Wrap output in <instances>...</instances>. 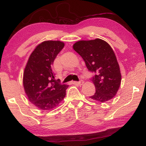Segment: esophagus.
Returning <instances> with one entry per match:
<instances>
[{
  "label": "esophagus",
  "mask_w": 146,
  "mask_h": 146,
  "mask_svg": "<svg viewBox=\"0 0 146 146\" xmlns=\"http://www.w3.org/2000/svg\"><path fill=\"white\" fill-rule=\"evenodd\" d=\"M75 83V84H78V85H82L83 84V83H84V81H83V80H80V81H78V82H74Z\"/></svg>",
  "instance_id": "obj_1"
}]
</instances>
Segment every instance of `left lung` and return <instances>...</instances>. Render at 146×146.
<instances>
[{
	"instance_id": "1",
	"label": "left lung",
	"mask_w": 146,
	"mask_h": 146,
	"mask_svg": "<svg viewBox=\"0 0 146 146\" xmlns=\"http://www.w3.org/2000/svg\"><path fill=\"white\" fill-rule=\"evenodd\" d=\"M73 48L84 60L88 70L95 73L92 80L96 93L90 98L101 103L112 99L118 91L121 75L114 52L109 44L98 38L78 41Z\"/></svg>"
}]
</instances>
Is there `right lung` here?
I'll list each match as a JSON object with an SVG mask.
<instances>
[{
    "mask_svg": "<svg viewBox=\"0 0 146 146\" xmlns=\"http://www.w3.org/2000/svg\"><path fill=\"white\" fill-rule=\"evenodd\" d=\"M64 47L60 41H45L31 53L23 73V86L28 99L41 110H50L66 97L68 85L55 80L52 64Z\"/></svg>",
    "mask_w": 146,
    "mask_h": 146,
    "instance_id": "1",
    "label": "right lung"
}]
</instances>
